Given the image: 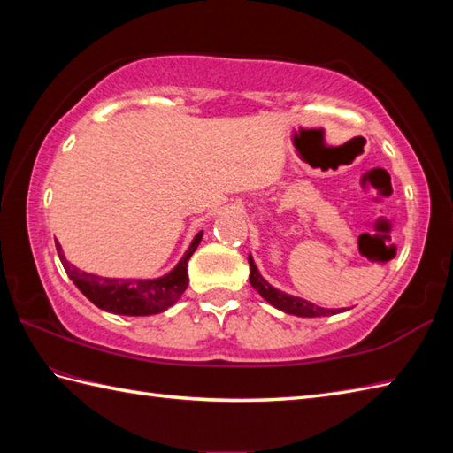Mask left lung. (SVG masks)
Segmentation results:
<instances>
[{
	"mask_svg": "<svg viewBox=\"0 0 453 453\" xmlns=\"http://www.w3.org/2000/svg\"><path fill=\"white\" fill-rule=\"evenodd\" d=\"M249 271H251V274H249V282H251L255 290L261 294L268 303L274 305L276 310H280L284 313L297 315V317H326V315H334L336 311H341V310H325V307H319L311 302L302 300V297H296V296L276 290V288L268 284L261 276V273H258V268H257L251 255H249Z\"/></svg>",
	"mask_w": 453,
	"mask_h": 453,
	"instance_id": "left-lung-1",
	"label": "left lung"
}]
</instances>
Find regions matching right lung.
<instances>
[{
  "label": "right lung",
  "mask_w": 453,
  "mask_h": 453,
  "mask_svg": "<svg viewBox=\"0 0 453 453\" xmlns=\"http://www.w3.org/2000/svg\"><path fill=\"white\" fill-rule=\"evenodd\" d=\"M202 239V232L192 239L187 253L182 255L177 266L171 273L153 280H134V278H103L97 274L83 273L72 263L65 261L60 243H56V251L64 265V271L72 278L80 292L95 303L99 310L117 315H153L165 311L167 307L175 305L182 292L188 286L187 265L192 253Z\"/></svg>",
  "instance_id": "1"
}]
</instances>
